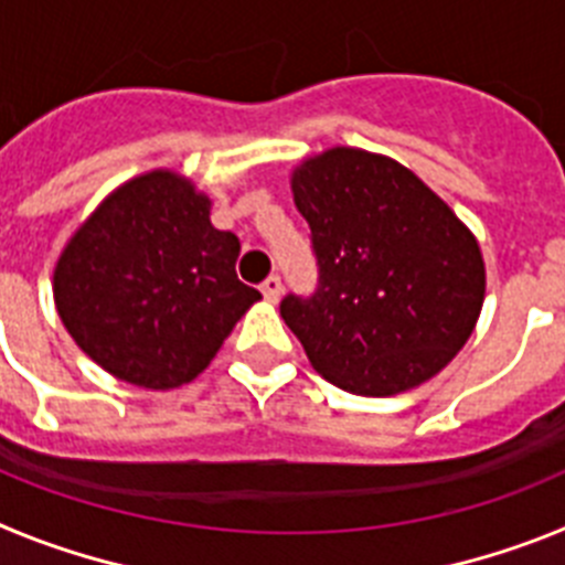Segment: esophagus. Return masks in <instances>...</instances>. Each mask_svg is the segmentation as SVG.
Wrapping results in <instances>:
<instances>
[{
  "mask_svg": "<svg viewBox=\"0 0 565 565\" xmlns=\"http://www.w3.org/2000/svg\"><path fill=\"white\" fill-rule=\"evenodd\" d=\"M259 291H263V297H266L268 302H277L279 294H282V279H279L277 274H271V277H268L266 282L259 286Z\"/></svg>",
  "mask_w": 565,
  "mask_h": 565,
  "instance_id": "obj_1",
  "label": "esophagus"
}]
</instances>
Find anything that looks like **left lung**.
<instances>
[{
	"label": "left lung",
	"mask_w": 565,
	"mask_h": 565,
	"mask_svg": "<svg viewBox=\"0 0 565 565\" xmlns=\"http://www.w3.org/2000/svg\"><path fill=\"white\" fill-rule=\"evenodd\" d=\"M319 288L279 313L319 376L356 396L413 391L476 331L487 266L476 234L387 154L331 147L291 172Z\"/></svg>",
	"instance_id": "8db88e82"
}]
</instances>
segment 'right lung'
<instances>
[{
	"instance_id": "1",
	"label": "right lung",
	"mask_w": 565,
	"mask_h": 565,
	"mask_svg": "<svg viewBox=\"0 0 565 565\" xmlns=\"http://www.w3.org/2000/svg\"><path fill=\"white\" fill-rule=\"evenodd\" d=\"M186 174H135L73 232L53 299L73 342L109 376L172 391L201 376L259 299L234 271L239 239L212 226Z\"/></svg>"
}]
</instances>
